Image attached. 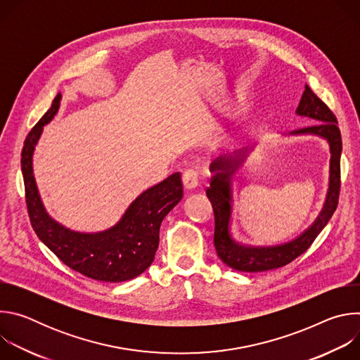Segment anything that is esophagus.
Masks as SVG:
<instances>
[{
  "label": "esophagus",
  "mask_w": 360,
  "mask_h": 360,
  "mask_svg": "<svg viewBox=\"0 0 360 360\" xmlns=\"http://www.w3.org/2000/svg\"><path fill=\"white\" fill-rule=\"evenodd\" d=\"M182 182L186 189H195L198 186V172L193 169H186L182 175Z\"/></svg>",
  "instance_id": "34e87169"
}]
</instances>
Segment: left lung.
Instances as JSON below:
<instances>
[{
	"instance_id": "obj_1",
	"label": "left lung",
	"mask_w": 360,
	"mask_h": 360,
	"mask_svg": "<svg viewBox=\"0 0 360 360\" xmlns=\"http://www.w3.org/2000/svg\"><path fill=\"white\" fill-rule=\"evenodd\" d=\"M296 114L300 117L311 118L315 121L312 125L292 131L290 135H318L328 141L330 148V174L329 189L326 200L321 214L315 222L303 231L296 239L275 245V246H246L236 242L231 235V215H232V175L238 171L245 161L248 148L233 152V155H224L217 158L211 164L210 188L207 196L210 198L215 214V235L214 243L221 261L229 268L240 272H264L278 269L290 264L309 248L316 236L326 226L333 212L338 208L340 192V153H342V136L338 128V120L328 108L325 102L318 95L304 85L303 95L300 98Z\"/></svg>"
}]
</instances>
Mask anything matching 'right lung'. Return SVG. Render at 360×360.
Returning a JSON list of instances; mask_svg holds the SVG:
<instances>
[{
	"instance_id": "right-lung-1",
	"label": "right lung",
	"mask_w": 360,
	"mask_h": 360,
	"mask_svg": "<svg viewBox=\"0 0 360 360\" xmlns=\"http://www.w3.org/2000/svg\"><path fill=\"white\" fill-rule=\"evenodd\" d=\"M61 94L25 138L21 169L31 225L37 236L72 271L101 282H124L139 276L155 258L164 218L184 196L181 174L175 172L143 191L110 229L84 233L51 218L42 205L32 172V155L44 125L60 110Z\"/></svg>"
}]
</instances>
